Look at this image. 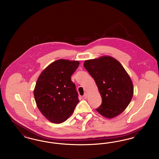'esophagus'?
<instances>
[{
    "mask_svg": "<svg viewBox=\"0 0 159 159\" xmlns=\"http://www.w3.org/2000/svg\"><path fill=\"white\" fill-rule=\"evenodd\" d=\"M88 97V94L86 93H85L84 95H83V98L84 99H86Z\"/></svg>",
    "mask_w": 159,
    "mask_h": 159,
    "instance_id": "1",
    "label": "esophagus"
}]
</instances>
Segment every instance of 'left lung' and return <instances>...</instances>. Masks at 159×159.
<instances>
[{"instance_id":"obj_1","label":"left lung","mask_w":159,"mask_h":159,"mask_svg":"<svg viewBox=\"0 0 159 159\" xmlns=\"http://www.w3.org/2000/svg\"><path fill=\"white\" fill-rule=\"evenodd\" d=\"M83 66L94 79L102 97V104L96 110L108 119L119 116L134 95L133 83L128 73L110 56L85 61Z\"/></svg>"}]
</instances>
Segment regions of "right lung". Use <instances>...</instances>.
Masks as SVG:
<instances>
[{
	"mask_svg": "<svg viewBox=\"0 0 159 159\" xmlns=\"http://www.w3.org/2000/svg\"><path fill=\"white\" fill-rule=\"evenodd\" d=\"M79 66L78 61L58 60L49 64L39 77L34 99L39 110L49 121L61 123L73 113L79 100L71 76Z\"/></svg>",
	"mask_w": 159,
	"mask_h": 159,
	"instance_id": "1",
	"label": "right lung"
}]
</instances>
